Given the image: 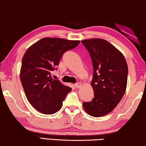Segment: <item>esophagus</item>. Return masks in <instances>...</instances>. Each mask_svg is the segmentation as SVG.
<instances>
[{
	"label": "esophagus",
	"instance_id": "1",
	"mask_svg": "<svg viewBox=\"0 0 146 146\" xmlns=\"http://www.w3.org/2000/svg\"><path fill=\"white\" fill-rule=\"evenodd\" d=\"M74 86H75V87L76 88H80V86H81V84L79 83V82L76 83V84H75Z\"/></svg>",
	"mask_w": 146,
	"mask_h": 146
}]
</instances>
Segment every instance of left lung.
<instances>
[{"mask_svg": "<svg viewBox=\"0 0 146 146\" xmlns=\"http://www.w3.org/2000/svg\"><path fill=\"white\" fill-rule=\"evenodd\" d=\"M92 62L91 82L94 95L92 101L83 102L89 115L103 116L113 110L124 95L128 68L124 56L116 48L104 39L81 41Z\"/></svg>", "mask_w": 146, "mask_h": 146, "instance_id": "obj_1", "label": "left lung"}]
</instances>
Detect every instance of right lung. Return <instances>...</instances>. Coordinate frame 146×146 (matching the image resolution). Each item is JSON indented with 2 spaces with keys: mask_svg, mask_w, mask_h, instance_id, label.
Wrapping results in <instances>:
<instances>
[{
  "mask_svg": "<svg viewBox=\"0 0 146 146\" xmlns=\"http://www.w3.org/2000/svg\"><path fill=\"white\" fill-rule=\"evenodd\" d=\"M79 43V40L44 38L29 47L24 54L21 81L28 100L40 112H57L72 90L58 80H54L51 73L57 70L64 53L74 48Z\"/></svg>",
  "mask_w": 146,
  "mask_h": 146,
  "instance_id": "right-lung-1",
  "label": "right lung"
}]
</instances>
